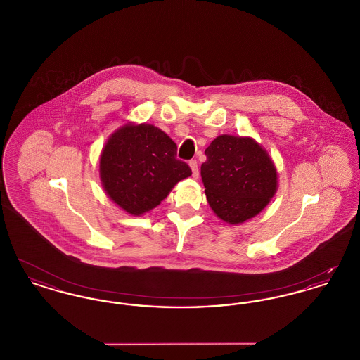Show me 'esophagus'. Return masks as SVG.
<instances>
[{
  "label": "esophagus",
  "mask_w": 360,
  "mask_h": 360,
  "mask_svg": "<svg viewBox=\"0 0 360 360\" xmlns=\"http://www.w3.org/2000/svg\"><path fill=\"white\" fill-rule=\"evenodd\" d=\"M188 166H190V169H191L193 176H194V178H198L200 172H198V163H197V160H190V162H188Z\"/></svg>",
  "instance_id": "1"
}]
</instances>
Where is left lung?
Returning <instances> with one entry per match:
<instances>
[{
    "label": "left lung",
    "instance_id": "8db88e82",
    "mask_svg": "<svg viewBox=\"0 0 360 360\" xmlns=\"http://www.w3.org/2000/svg\"><path fill=\"white\" fill-rule=\"evenodd\" d=\"M201 176L206 198L219 219L241 224L274 197L278 175L269 153L252 137L220 135L205 150Z\"/></svg>",
    "mask_w": 360,
    "mask_h": 360
}]
</instances>
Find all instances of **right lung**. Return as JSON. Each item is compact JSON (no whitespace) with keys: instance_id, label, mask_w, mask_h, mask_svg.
Here are the masks:
<instances>
[{"instance_id":"add662e5","label":"right lung","mask_w":360,"mask_h":360,"mask_svg":"<svg viewBox=\"0 0 360 360\" xmlns=\"http://www.w3.org/2000/svg\"><path fill=\"white\" fill-rule=\"evenodd\" d=\"M191 175L176 159V144L151 124L128 122L112 134L100 158V176L108 197L129 214L159 205Z\"/></svg>"}]
</instances>
